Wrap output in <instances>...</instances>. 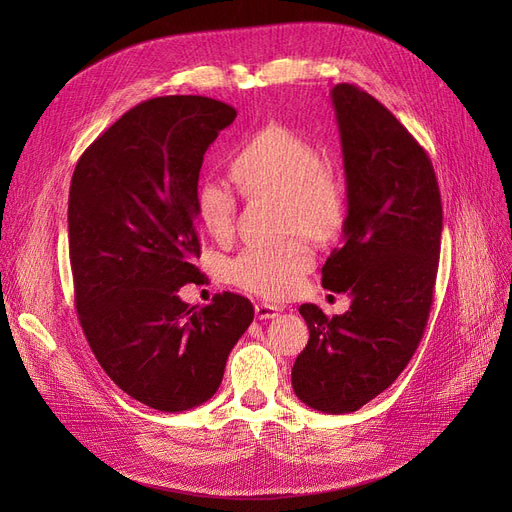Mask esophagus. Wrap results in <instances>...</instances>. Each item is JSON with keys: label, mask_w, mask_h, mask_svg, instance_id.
I'll use <instances>...</instances> for the list:
<instances>
[{"label": "esophagus", "mask_w": 512, "mask_h": 512, "mask_svg": "<svg viewBox=\"0 0 512 512\" xmlns=\"http://www.w3.org/2000/svg\"><path fill=\"white\" fill-rule=\"evenodd\" d=\"M280 307H276V305H267V303H259V305H255V315H257V319H274V317H278L280 315Z\"/></svg>", "instance_id": "34e87169"}]
</instances>
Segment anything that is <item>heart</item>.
Returning <instances> with one entry per match:
<instances>
[{"label": "heart", "instance_id": "obj_1", "mask_svg": "<svg viewBox=\"0 0 512 512\" xmlns=\"http://www.w3.org/2000/svg\"><path fill=\"white\" fill-rule=\"evenodd\" d=\"M232 174L251 197L280 199L286 230L326 240L340 232L348 195L342 176L324 166L315 145L282 124H267L240 145ZM234 193L218 178L197 186L195 209L203 228L224 238L234 224ZM315 263L313 249L301 238L276 247H249L230 263V280L265 299H284L297 290Z\"/></svg>", "mask_w": 512, "mask_h": 512}]
</instances>
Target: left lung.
<instances>
[{
	"mask_svg": "<svg viewBox=\"0 0 512 512\" xmlns=\"http://www.w3.org/2000/svg\"><path fill=\"white\" fill-rule=\"evenodd\" d=\"M330 97L348 209L321 284L353 301L332 319L301 305L309 342L292 388L307 407L342 415L384 392L417 351L434 299L442 201L427 153L378 99L346 83Z\"/></svg>",
	"mask_w": 512,
	"mask_h": 512,
	"instance_id": "1",
	"label": "left lung"
}]
</instances>
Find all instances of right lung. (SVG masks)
I'll return each instance as SVG.
<instances>
[{"label": "right lung", "instance_id": "obj_1", "mask_svg": "<svg viewBox=\"0 0 512 512\" xmlns=\"http://www.w3.org/2000/svg\"><path fill=\"white\" fill-rule=\"evenodd\" d=\"M236 110L199 95L139 103L78 159L68 199L74 299L93 355L143 405L182 413L218 392L253 321L234 292L191 307L199 278L195 195L203 155Z\"/></svg>", "mask_w": 512, "mask_h": 512}]
</instances>
